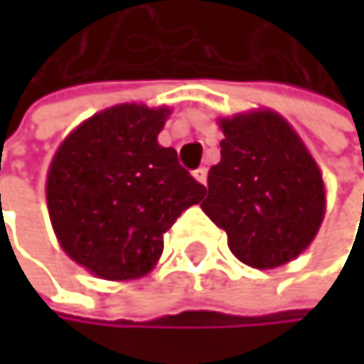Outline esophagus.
<instances>
[{"instance_id": "34e87169", "label": "esophagus", "mask_w": 364, "mask_h": 364, "mask_svg": "<svg viewBox=\"0 0 364 364\" xmlns=\"http://www.w3.org/2000/svg\"><path fill=\"white\" fill-rule=\"evenodd\" d=\"M192 174H194V178L198 181V183H203V186L207 183V168H203V166H200V168H196Z\"/></svg>"}]
</instances>
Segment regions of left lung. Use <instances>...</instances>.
<instances>
[{"instance_id":"1","label":"left lung","mask_w":364,"mask_h":364,"mask_svg":"<svg viewBox=\"0 0 364 364\" xmlns=\"http://www.w3.org/2000/svg\"><path fill=\"white\" fill-rule=\"evenodd\" d=\"M220 164L207 174L203 212L227 231L233 255L253 269L297 257L318 231L323 178L286 119L273 111L220 122Z\"/></svg>"}]
</instances>
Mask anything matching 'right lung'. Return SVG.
<instances>
[{"instance_id":"1","label":"right lung","mask_w":364,"mask_h":364,"mask_svg":"<svg viewBox=\"0 0 364 364\" xmlns=\"http://www.w3.org/2000/svg\"><path fill=\"white\" fill-rule=\"evenodd\" d=\"M168 109L119 105L93 115L58 148L48 207L60 247L102 279H135L157 264L164 233L205 186L157 141Z\"/></svg>"}]
</instances>
